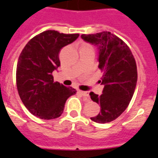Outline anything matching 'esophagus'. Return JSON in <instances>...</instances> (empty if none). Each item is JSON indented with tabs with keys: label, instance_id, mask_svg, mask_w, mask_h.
Here are the masks:
<instances>
[{
	"label": "esophagus",
	"instance_id": "34e87169",
	"mask_svg": "<svg viewBox=\"0 0 158 158\" xmlns=\"http://www.w3.org/2000/svg\"><path fill=\"white\" fill-rule=\"evenodd\" d=\"M83 97H85L87 98V100H89V93L87 92V91H79Z\"/></svg>",
	"mask_w": 158,
	"mask_h": 158
}]
</instances>
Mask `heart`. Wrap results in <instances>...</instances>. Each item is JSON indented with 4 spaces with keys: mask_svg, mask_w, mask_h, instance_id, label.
Wrapping results in <instances>:
<instances>
[{
    "mask_svg": "<svg viewBox=\"0 0 158 158\" xmlns=\"http://www.w3.org/2000/svg\"><path fill=\"white\" fill-rule=\"evenodd\" d=\"M91 48V47L89 45V44H82V46H81V48Z\"/></svg>",
    "mask_w": 158,
    "mask_h": 158,
    "instance_id": "obj_1",
    "label": "heart"
}]
</instances>
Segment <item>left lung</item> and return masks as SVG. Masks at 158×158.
I'll use <instances>...</instances> for the list:
<instances>
[{"label": "left lung", "mask_w": 158, "mask_h": 158, "mask_svg": "<svg viewBox=\"0 0 158 158\" xmlns=\"http://www.w3.org/2000/svg\"><path fill=\"white\" fill-rule=\"evenodd\" d=\"M81 37L98 47V68L103 72L99 81L104 85L102 94H89L101 106V112L90 119L101 124L110 122L126 110L133 98L137 81L135 59L127 44L110 32L82 34Z\"/></svg>", "instance_id": "obj_1"}]
</instances>
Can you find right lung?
<instances>
[{
    "instance_id": "add662e5",
    "label": "right lung",
    "mask_w": 158,
    "mask_h": 158,
    "mask_svg": "<svg viewBox=\"0 0 158 158\" xmlns=\"http://www.w3.org/2000/svg\"><path fill=\"white\" fill-rule=\"evenodd\" d=\"M79 34L47 30L31 39L23 48L17 65V87L23 104L40 119L59 118L66 100L76 89L53 81L52 73L60 65L59 52Z\"/></svg>"
}]
</instances>
